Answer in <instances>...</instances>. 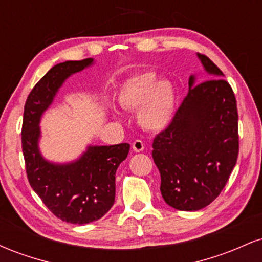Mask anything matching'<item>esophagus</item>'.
<instances>
[{
    "label": "esophagus",
    "mask_w": 262,
    "mask_h": 262,
    "mask_svg": "<svg viewBox=\"0 0 262 262\" xmlns=\"http://www.w3.org/2000/svg\"><path fill=\"white\" fill-rule=\"evenodd\" d=\"M132 146H133V150L135 152H140L144 150V143L141 140H135Z\"/></svg>",
    "instance_id": "obj_1"
}]
</instances>
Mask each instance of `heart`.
Returning a JSON list of instances; mask_svg holds the SVG:
<instances>
[{
  "label": "heart",
  "mask_w": 262,
  "mask_h": 262,
  "mask_svg": "<svg viewBox=\"0 0 262 262\" xmlns=\"http://www.w3.org/2000/svg\"><path fill=\"white\" fill-rule=\"evenodd\" d=\"M121 106L138 111V122L150 132L164 130L172 122L176 110V90L167 79L156 80L154 73L129 79L119 92Z\"/></svg>",
  "instance_id": "b5f03b06"
}]
</instances>
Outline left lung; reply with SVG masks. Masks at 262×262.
<instances>
[{
	"label": "left lung",
	"instance_id": "left-lung-1",
	"mask_svg": "<svg viewBox=\"0 0 262 262\" xmlns=\"http://www.w3.org/2000/svg\"><path fill=\"white\" fill-rule=\"evenodd\" d=\"M208 79L188 80V93L171 124L152 143L164 201L179 210L202 209L219 196L239 152L233 90L207 56L197 54Z\"/></svg>",
	"mask_w": 262,
	"mask_h": 262
}]
</instances>
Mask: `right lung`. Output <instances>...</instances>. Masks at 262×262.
<instances>
[{
	"label": "right lung",
	"mask_w": 262,
	"mask_h": 262,
	"mask_svg": "<svg viewBox=\"0 0 262 262\" xmlns=\"http://www.w3.org/2000/svg\"><path fill=\"white\" fill-rule=\"evenodd\" d=\"M95 64L92 58L53 66L29 93L25 106L22 149L27 176L35 193L56 217L71 224L98 221L112 208L116 172L130 145H89L79 158L68 162L48 160L41 154V117L59 90L74 74Z\"/></svg>",
	"instance_id": "right-lung-1"
}]
</instances>
